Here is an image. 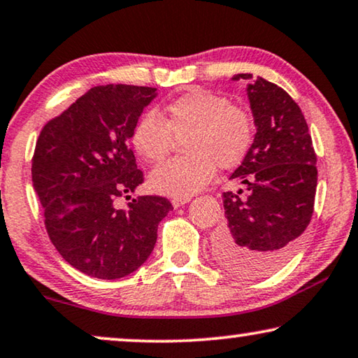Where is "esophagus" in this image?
Returning <instances> with one entry per match:
<instances>
[{"mask_svg": "<svg viewBox=\"0 0 358 358\" xmlns=\"http://www.w3.org/2000/svg\"><path fill=\"white\" fill-rule=\"evenodd\" d=\"M189 201H191V198H173L172 204H173V208H181V206L188 204Z\"/></svg>", "mask_w": 358, "mask_h": 358, "instance_id": "obj_1", "label": "esophagus"}]
</instances>
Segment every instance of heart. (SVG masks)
<instances>
[{
  "label": "heart",
  "instance_id": "heart-1",
  "mask_svg": "<svg viewBox=\"0 0 358 358\" xmlns=\"http://www.w3.org/2000/svg\"><path fill=\"white\" fill-rule=\"evenodd\" d=\"M173 139H183L186 155L155 167L148 183L155 193L189 198L213 180L214 163L231 169L245 159L253 143V124L229 99L196 89L170 102L164 120L155 112L144 113L131 134L134 150L148 162L167 157Z\"/></svg>",
  "mask_w": 358,
  "mask_h": 358
}]
</instances>
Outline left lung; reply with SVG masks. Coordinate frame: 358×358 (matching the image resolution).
Wrapping results in <instances>:
<instances>
[{"label":"left lung","instance_id":"left-lung-1","mask_svg":"<svg viewBox=\"0 0 358 358\" xmlns=\"http://www.w3.org/2000/svg\"><path fill=\"white\" fill-rule=\"evenodd\" d=\"M253 79L235 74L231 80ZM255 141L231 173L245 189L224 193L227 224L215 234V258L229 273L261 279L287 263L315 206L316 155L308 124L294 99L269 80L246 84Z\"/></svg>","mask_w":358,"mask_h":358}]
</instances>
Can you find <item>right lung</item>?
<instances>
[{
    "mask_svg": "<svg viewBox=\"0 0 358 358\" xmlns=\"http://www.w3.org/2000/svg\"><path fill=\"white\" fill-rule=\"evenodd\" d=\"M154 87L97 85L45 124L32 159V183L48 236L73 268L97 279H122L152 253L157 225L172 204L138 196L143 183L128 141Z\"/></svg>",
    "mask_w": 358,
    "mask_h": 358,
    "instance_id": "add662e5",
    "label": "right lung"
}]
</instances>
